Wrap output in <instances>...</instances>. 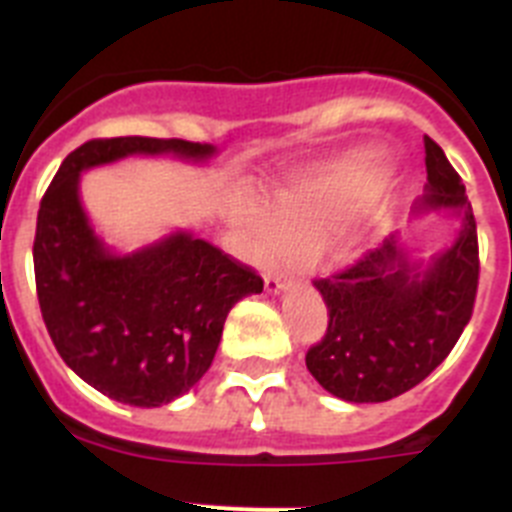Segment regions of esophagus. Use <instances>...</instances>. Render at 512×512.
I'll return each mask as SVG.
<instances>
[{
    "label": "esophagus",
    "mask_w": 512,
    "mask_h": 512,
    "mask_svg": "<svg viewBox=\"0 0 512 512\" xmlns=\"http://www.w3.org/2000/svg\"><path fill=\"white\" fill-rule=\"evenodd\" d=\"M264 284H266V292L277 295V292H282V289L287 287L289 279H287V274H284V271H269V274H266V279H264Z\"/></svg>",
    "instance_id": "1"
}]
</instances>
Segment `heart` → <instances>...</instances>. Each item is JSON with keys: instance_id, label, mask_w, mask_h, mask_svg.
Instances as JSON below:
<instances>
[{"instance_id": "obj_1", "label": "heart", "mask_w": 512, "mask_h": 512, "mask_svg": "<svg viewBox=\"0 0 512 512\" xmlns=\"http://www.w3.org/2000/svg\"><path fill=\"white\" fill-rule=\"evenodd\" d=\"M387 169L377 156L305 169L279 187L277 205H248L235 212L253 259L284 246H318L341 233L384 187Z\"/></svg>"}]
</instances>
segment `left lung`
Wrapping results in <instances>:
<instances>
[{
	"mask_svg": "<svg viewBox=\"0 0 512 512\" xmlns=\"http://www.w3.org/2000/svg\"><path fill=\"white\" fill-rule=\"evenodd\" d=\"M428 194L418 212L456 210L461 233L431 264H410L397 235L356 264L315 279L328 328L305 364L330 395L384 402L413 390L451 354L474 312L479 243L472 202L436 140L425 135Z\"/></svg>",
	"mask_w": 512,
	"mask_h": 512,
	"instance_id": "left-lung-1",
	"label": "left lung"
}]
</instances>
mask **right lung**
Masks as SVG:
<instances>
[{
  "instance_id": "right-lung-1",
  "label": "right lung",
  "mask_w": 512,
  "mask_h": 512,
  "mask_svg": "<svg viewBox=\"0 0 512 512\" xmlns=\"http://www.w3.org/2000/svg\"><path fill=\"white\" fill-rule=\"evenodd\" d=\"M133 153L212 156L182 138H94L63 158L45 189L33 264L43 323L61 359L94 390L135 408L187 395L215 359L230 307L264 279L189 233L112 256L79 202V174Z\"/></svg>"
}]
</instances>
